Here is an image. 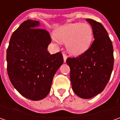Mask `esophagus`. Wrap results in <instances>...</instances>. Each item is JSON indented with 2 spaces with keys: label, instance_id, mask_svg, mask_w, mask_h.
I'll return each instance as SVG.
<instances>
[{
  "label": "esophagus",
  "instance_id": "1",
  "mask_svg": "<svg viewBox=\"0 0 120 120\" xmlns=\"http://www.w3.org/2000/svg\"><path fill=\"white\" fill-rule=\"evenodd\" d=\"M63 61H64V63L66 62V60H67V55H65V54H63Z\"/></svg>",
  "mask_w": 120,
  "mask_h": 120
}]
</instances>
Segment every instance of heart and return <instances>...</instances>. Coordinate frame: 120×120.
Here are the masks:
<instances>
[{"instance_id": "b5f03b06", "label": "heart", "mask_w": 120, "mask_h": 120, "mask_svg": "<svg viewBox=\"0 0 120 120\" xmlns=\"http://www.w3.org/2000/svg\"><path fill=\"white\" fill-rule=\"evenodd\" d=\"M58 40L65 42L67 51L72 55H80L90 48L93 40L92 27L85 23H69L55 32Z\"/></svg>"}]
</instances>
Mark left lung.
Returning a JSON list of instances; mask_svg holds the SVG:
<instances>
[{
  "label": "left lung",
  "instance_id": "left-lung-1",
  "mask_svg": "<svg viewBox=\"0 0 120 120\" xmlns=\"http://www.w3.org/2000/svg\"><path fill=\"white\" fill-rule=\"evenodd\" d=\"M93 29L94 41L88 50L66 61L70 67L72 89L81 98L100 94L108 83L113 67V49L107 30L100 22L86 19Z\"/></svg>",
  "mask_w": 120,
  "mask_h": 120
}]
</instances>
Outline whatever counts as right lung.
<instances>
[{"label":"right lung","mask_w":120,"mask_h":120,"mask_svg":"<svg viewBox=\"0 0 120 120\" xmlns=\"http://www.w3.org/2000/svg\"><path fill=\"white\" fill-rule=\"evenodd\" d=\"M38 21H24L12 35L7 51V72L14 87L33 101L49 94L53 77L63 63L61 52L51 55V42Z\"/></svg>","instance_id":"add662e5"}]
</instances>
